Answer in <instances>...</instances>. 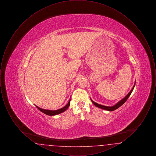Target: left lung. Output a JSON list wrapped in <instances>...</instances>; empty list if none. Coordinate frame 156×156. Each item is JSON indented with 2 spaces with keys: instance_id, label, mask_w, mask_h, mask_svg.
<instances>
[{
  "instance_id": "obj_1",
  "label": "left lung",
  "mask_w": 156,
  "mask_h": 156,
  "mask_svg": "<svg viewBox=\"0 0 156 156\" xmlns=\"http://www.w3.org/2000/svg\"><path fill=\"white\" fill-rule=\"evenodd\" d=\"M135 84H136V81H135V83H134V86L133 87L132 89H131V90L129 92V94L126 95V97H125V98H123L122 100H120L117 104H115V105H113V106H104V105H100V104H97L96 102H95L94 101H93L91 99H90V100H91L92 102L94 104V105L95 106H96L98 108H101V109H104V110H106V111H115V110L117 109L118 108H119V107L121 106L122 105H123V104L125 103V102L127 100V99L129 98V97H130V95H131L132 91L133 90L134 88V86H135Z\"/></svg>"
}]
</instances>
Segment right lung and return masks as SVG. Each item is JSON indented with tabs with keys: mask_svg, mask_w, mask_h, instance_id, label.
<instances>
[{
	"mask_svg": "<svg viewBox=\"0 0 156 156\" xmlns=\"http://www.w3.org/2000/svg\"><path fill=\"white\" fill-rule=\"evenodd\" d=\"M70 101H71V99L69 100L68 104L64 106L63 108L59 109H57V110H55V111H52V110H48V109H42V108H40L39 107H38L36 105H35L37 108V109L38 110H40V111L42 112L43 113H44L45 115H48V116H54V115H58L59 113H61L62 112H64V111H66L68 109V108L69 106L70 105Z\"/></svg>",
	"mask_w": 156,
	"mask_h": 156,
	"instance_id": "right-lung-1",
	"label": "right lung"
}]
</instances>
